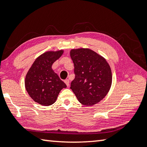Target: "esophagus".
<instances>
[{
  "instance_id": "1",
  "label": "esophagus",
  "mask_w": 147,
  "mask_h": 147,
  "mask_svg": "<svg viewBox=\"0 0 147 147\" xmlns=\"http://www.w3.org/2000/svg\"><path fill=\"white\" fill-rule=\"evenodd\" d=\"M65 84H66L67 87H69V79H66V80H65Z\"/></svg>"
}]
</instances>
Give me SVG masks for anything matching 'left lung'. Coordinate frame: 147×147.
<instances>
[{
  "label": "left lung",
  "mask_w": 147,
  "mask_h": 147,
  "mask_svg": "<svg viewBox=\"0 0 147 147\" xmlns=\"http://www.w3.org/2000/svg\"><path fill=\"white\" fill-rule=\"evenodd\" d=\"M75 78L71 83L80 103L92 106L108 94L112 84L111 67L106 59L88 48L71 50Z\"/></svg>",
  "instance_id": "8db88e82"
}]
</instances>
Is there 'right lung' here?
Instances as JSON below:
<instances>
[{
	"label": "right lung",
	"mask_w": 147,
	"mask_h": 147,
	"mask_svg": "<svg viewBox=\"0 0 147 147\" xmlns=\"http://www.w3.org/2000/svg\"><path fill=\"white\" fill-rule=\"evenodd\" d=\"M63 50L47 52L37 57L27 72L25 85L30 97L43 106L53 104L60 91L67 86L52 69Z\"/></svg>",
	"instance_id": "right-lung-1"
}]
</instances>
